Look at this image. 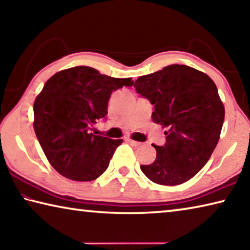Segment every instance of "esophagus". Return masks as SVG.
I'll use <instances>...</instances> for the list:
<instances>
[{"label":"esophagus","instance_id":"1","mask_svg":"<svg viewBox=\"0 0 250 250\" xmlns=\"http://www.w3.org/2000/svg\"><path fill=\"white\" fill-rule=\"evenodd\" d=\"M126 141H128L131 146H140L141 143L140 142H138V141H134V140H132V139H126Z\"/></svg>","mask_w":250,"mask_h":250}]
</instances>
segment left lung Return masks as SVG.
Returning <instances> with one entry per match:
<instances>
[{"label":"left lung","mask_w":250,"mask_h":250,"mask_svg":"<svg viewBox=\"0 0 250 250\" xmlns=\"http://www.w3.org/2000/svg\"><path fill=\"white\" fill-rule=\"evenodd\" d=\"M135 90L154 105L152 119L167 128L153 163L141 166L147 179L179 185L197 174L209 160L221 135L225 108L216 84L206 74L186 65H170L141 76Z\"/></svg>","instance_id":"left-lung-1"}]
</instances>
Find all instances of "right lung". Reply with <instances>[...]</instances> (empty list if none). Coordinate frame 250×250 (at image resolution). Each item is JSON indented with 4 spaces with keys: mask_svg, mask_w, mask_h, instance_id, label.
<instances>
[{
    "mask_svg": "<svg viewBox=\"0 0 250 250\" xmlns=\"http://www.w3.org/2000/svg\"><path fill=\"white\" fill-rule=\"evenodd\" d=\"M132 84L131 78L109 77L88 66L58 71L46 82L34 103V130L59 174L87 182L107 170L124 140L96 135L91 128L105 118L112 91Z\"/></svg>",
    "mask_w": 250,
    "mask_h": 250,
    "instance_id": "add662e5",
    "label": "right lung"
}]
</instances>
